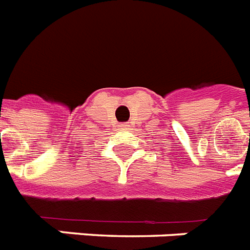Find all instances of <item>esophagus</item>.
<instances>
[{"label": "esophagus", "mask_w": 250, "mask_h": 250, "mask_svg": "<svg viewBox=\"0 0 250 250\" xmlns=\"http://www.w3.org/2000/svg\"><path fill=\"white\" fill-rule=\"evenodd\" d=\"M121 127H123L124 130H126L127 127H129V125H126V124H123V125H121Z\"/></svg>", "instance_id": "1"}]
</instances>
